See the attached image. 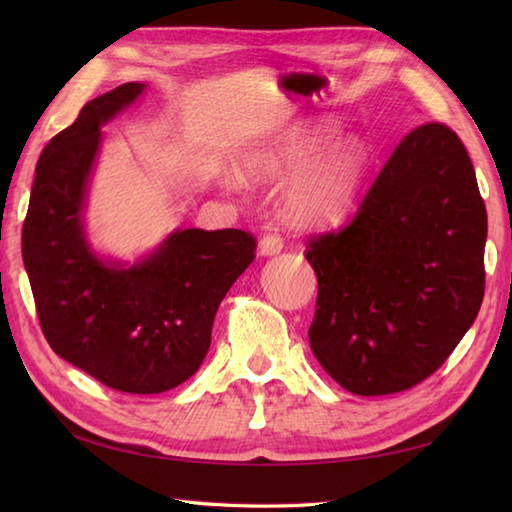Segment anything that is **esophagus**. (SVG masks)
<instances>
[{"mask_svg": "<svg viewBox=\"0 0 512 512\" xmlns=\"http://www.w3.org/2000/svg\"><path fill=\"white\" fill-rule=\"evenodd\" d=\"M266 228L268 233L262 237V242H259V250H262V255H277L284 250V237H281L277 231H273L270 224Z\"/></svg>", "mask_w": 512, "mask_h": 512, "instance_id": "obj_1", "label": "esophagus"}]
</instances>
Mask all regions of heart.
Returning a JSON list of instances; mask_svg holds the SVG:
<instances>
[{
	"instance_id": "b5f03b06",
	"label": "heart",
	"mask_w": 512,
	"mask_h": 512,
	"mask_svg": "<svg viewBox=\"0 0 512 512\" xmlns=\"http://www.w3.org/2000/svg\"><path fill=\"white\" fill-rule=\"evenodd\" d=\"M330 134V125H301L266 151L253 167L255 176L270 180L300 171L284 198L286 215L299 226H325L341 220L361 189L367 154L356 138L339 140L317 157L313 155Z\"/></svg>"
}]
</instances>
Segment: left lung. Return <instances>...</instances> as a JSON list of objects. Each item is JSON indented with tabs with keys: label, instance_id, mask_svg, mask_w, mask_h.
Wrapping results in <instances>:
<instances>
[{
	"label": "left lung",
	"instance_id": "obj_1",
	"mask_svg": "<svg viewBox=\"0 0 512 512\" xmlns=\"http://www.w3.org/2000/svg\"><path fill=\"white\" fill-rule=\"evenodd\" d=\"M486 231L460 136L442 123L411 129L352 220L306 246L319 281L308 336L325 372L356 396L436 372L480 312Z\"/></svg>",
	"mask_w": 512,
	"mask_h": 512
}]
</instances>
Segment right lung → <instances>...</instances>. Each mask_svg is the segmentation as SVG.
Masks as SVG:
<instances>
[{
  "instance_id": "right-lung-1",
  "label": "right lung",
  "mask_w": 512,
  "mask_h": 512,
  "mask_svg": "<svg viewBox=\"0 0 512 512\" xmlns=\"http://www.w3.org/2000/svg\"><path fill=\"white\" fill-rule=\"evenodd\" d=\"M143 90V83H123L96 96L50 140L21 231L46 341L65 361L125 394H160L198 372L215 312L257 250V239L239 228H184L132 268L92 253L81 213L101 125Z\"/></svg>"
}]
</instances>
